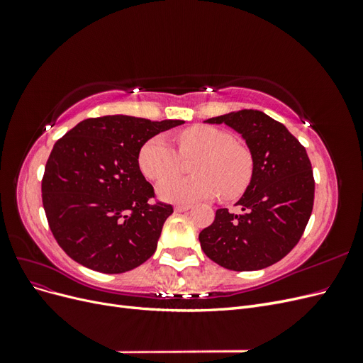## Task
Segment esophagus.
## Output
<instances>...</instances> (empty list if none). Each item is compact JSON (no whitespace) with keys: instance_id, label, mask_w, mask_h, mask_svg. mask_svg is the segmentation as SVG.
<instances>
[{"instance_id":"1","label":"esophagus","mask_w":363,"mask_h":363,"mask_svg":"<svg viewBox=\"0 0 363 363\" xmlns=\"http://www.w3.org/2000/svg\"><path fill=\"white\" fill-rule=\"evenodd\" d=\"M174 208H175V212H186V211H189L191 206L189 204H177Z\"/></svg>"}]
</instances>
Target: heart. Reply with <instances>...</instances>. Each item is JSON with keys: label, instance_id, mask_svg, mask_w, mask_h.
Segmentation results:
<instances>
[{"label": "heart", "instance_id": "obj_1", "mask_svg": "<svg viewBox=\"0 0 363 363\" xmlns=\"http://www.w3.org/2000/svg\"><path fill=\"white\" fill-rule=\"evenodd\" d=\"M179 150L169 138L159 133L148 139L139 151V168L147 179L159 182L181 169L183 155L197 159L191 178H172L159 184L160 199L175 203L242 196L255 177V156L236 140L232 131L212 125H196L179 135Z\"/></svg>", "mask_w": 363, "mask_h": 363}]
</instances>
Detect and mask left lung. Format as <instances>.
<instances>
[{"instance_id":"left-lung-1","label":"left lung","mask_w":363,"mask_h":363,"mask_svg":"<svg viewBox=\"0 0 363 363\" xmlns=\"http://www.w3.org/2000/svg\"><path fill=\"white\" fill-rule=\"evenodd\" d=\"M242 135L255 156V177L236 204L240 215L218 208L200 233L206 256L232 271L267 268L298 244L313 208L315 180L306 148L279 121L259 111L207 119Z\"/></svg>"}]
</instances>
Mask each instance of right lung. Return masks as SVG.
Returning <instances> with one entry per match:
<instances>
[{
	"instance_id": "1",
	"label": "right lung",
	"mask_w": 363,
	"mask_h": 363,
	"mask_svg": "<svg viewBox=\"0 0 363 363\" xmlns=\"http://www.w3.org/2000/svg\"><path fill=\"white\" fill-rule=\"evenodd\" d=\"M184 121L113 115L84 119L51 151L42 203L52 236L80 265L104 274L138 268L157 248L172 206L156 201L139 151Z\"/></svg>"
}]
</instances>
